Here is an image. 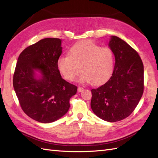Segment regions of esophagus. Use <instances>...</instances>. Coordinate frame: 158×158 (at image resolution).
Here are the masks:
<instances>
[{
  "label": "esophagus",
  "mask_w": 158,
  "mask_h": 158,
  "mask_svg": "<svg viewBox=\"0 0 158 158\" xmlns=\"http://www.w3.org/2000/svg\"><path fill=\"white\" fill-rule=\"evenodd\" d=\"M83 88H82V87H78V89H77V91H78L79 92H81L83 91Z\"/></svg>",
  "instance_id": "1"
}]
</instances>
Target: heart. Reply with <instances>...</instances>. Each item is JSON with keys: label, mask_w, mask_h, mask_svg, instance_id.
Listing matches in <instances>:
<instances>
[{"label": "heart", "mask_w": 158, "mask_h": 158, "mask_svg": "<svg viewBox=\"0 0 158 158\" xmlns=\"http://www.w3.org/2000/svg\"><path fill=\"white\" fill-rule=\"evenodd\" d=\"M114 63L115 57L111 49L100 47L91 40H83L70 47L68 56L60 57L57 65L67 81H73L81 71L80 81L98 85L109 79Z\"/></svg>", "instance_id": "1"}]
</instances>
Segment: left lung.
<instances>
[{
  "mask_svg": "<svg viewBox=\"0 0 158 158\" xmlns=\"http://www.w3.org/2000/svg\"><path fill=\"white\" fill-rule=\"evenodd\" d=\"M115 58L113 73L105 84L92 89L91 108L106 122L128 117L135 109L144 91V67L135 49L116 36L109 43Z\"/></svg>",
  "mask_w": 158,
  "mask_h": 158,
  "instance_id": "8db88e82",
  "label": "left lung"
}]
</instances>
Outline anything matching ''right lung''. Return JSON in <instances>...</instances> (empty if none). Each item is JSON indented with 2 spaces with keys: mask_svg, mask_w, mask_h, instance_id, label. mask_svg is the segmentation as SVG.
Segmentation results:
<instances>
[{
  "mask_svg": "<svg viewBox=\"0 0 158 158\" xmlns=\"http://www.w3.org/2000/svg\"><path fill=\"white\" fill-rule=\"evenodd\" d=\"M62 41L46 38L20 53L13 84L23 111L41 123H51L68 112L70 98L77 87L62 78L57 62L62 53ZM42 73L39 79L34 71Z\"/></svg>",
  "mask_w": 158,
  "mask_h": 158,
  "instance_id": "1",
  "label": "right lung"
}]
</instances>
